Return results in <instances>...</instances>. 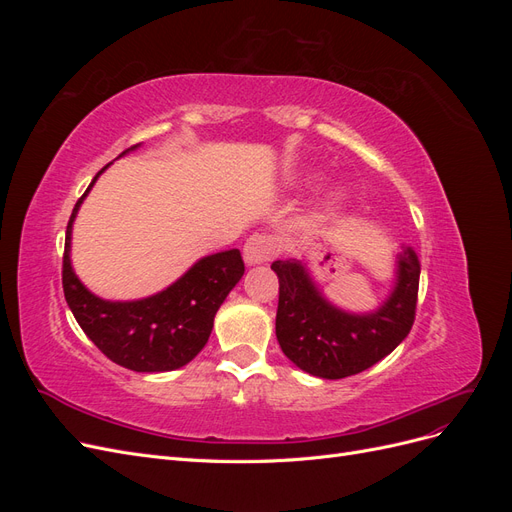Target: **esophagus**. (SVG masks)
Listing matches in <instances>:
<instances>
[{
    "label": "esophagus",
    "mask_w": 512,
    "mask_h": 512,
    "mask_svg": "<svg viewBox=\"0 0 512 512\" xmlns=\"http://www.w3.org/2000/svg\"><path fill=\"white\" fill-rule=\"evenodd\" d=\"M275 252V245L267 235H252L243 245V260L247 267L262 265V262L271 260Z\"/></svg>",
    "instance_id": "esophagus-1"
}]
</instances>
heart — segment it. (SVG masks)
I'll return each instance as SVG.
<instances>
[{"instance_id":"b5f03b06","label":"heart","mask_w":512,"mask_h":512,"mask_svg":"<svg viewBox=\"0 0 512 512\" xmlns=\"http://www.w3.org/2000/svg\"><path fill=\"white\" fill-rule=\"evenodd\" d=\"M346 203V190L344 188H335L327 194V200H324V207H327L329 211H335Z\"/></svg>"}]
</instances>
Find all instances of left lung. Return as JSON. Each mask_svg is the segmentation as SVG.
<instances>
[{
	"label": "left lung",
	"instance_id": "left-lung-1",
	"mask_svg": "<svg viewBox=\"0 0 512 512\" xmlns=\"http://www.w3.org/2000/svg\"><path fill=\"white\" fill-rule=\"evenodd\" d=\"M271 269L280 280L277 342L294 365L316 378L361 374L391 354L412 329L421 262L408 245L397 254L389 297L365 314L346 312L324 297L303 258L275 260Z\"/></svg>",
	"mask_w": 512,
	"mask_h": 512
}]
</instances>
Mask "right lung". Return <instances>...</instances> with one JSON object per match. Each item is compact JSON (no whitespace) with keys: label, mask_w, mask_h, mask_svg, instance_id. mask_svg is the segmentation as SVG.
I'll list each match as a JSON object with an SVG mask.
<instances>
[{"label":"right lung","mask_w":512,"mask_h":512,"mask_svg":"<svg viewBox=\"0 0 512 512\" xmlns=\"http://www.w3.org/2000/svg\"><path fill=\"white\" fill-rule=\"evenodd\" d=\"M138 147L126 149L121 156ZM111 164L89 183L70 215L61 271L66 301L85 335L113 363L145 374L173 371L188 365L205 348L215 314L245 273L243 258L239 250L209 254L194 262L177 282L145 299L108 301L85 288L70 260L72 224L85 196Z\"/></svg>","instance_id":"1"}]
</instances>
